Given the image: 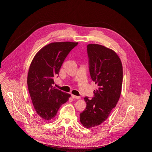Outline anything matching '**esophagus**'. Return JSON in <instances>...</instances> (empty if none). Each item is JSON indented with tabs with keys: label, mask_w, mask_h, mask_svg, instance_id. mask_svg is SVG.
<instances>
[{
	"label": "esophagus",
	"mask_w": 152,
	"mask_h": 152,
	"mask_svg": "<svg viewBox=\"0 0 152 152\" xmlns=\"http://www.w3.org/2000/svg\"><path fill=\"white\" fill-rule=\"evenodd\" d=\"M72 97L73 99H80V98L79 96H76L73 94H72Z\"/></svg>",
	"instance_id": "34e87169"
}]
</instances>
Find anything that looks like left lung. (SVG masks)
I'll return each mask as SVG.
<instances>
[{
  "label": "left lung",
  "instance_id": "8db88e82",
  "mask_svg": "<svg viewBox=\"0 0 152 152\" xmlns=\"http://www.w3.org/2000/svg\"><path fill=\"white\" fill-rule=\"evenodd\" d=\"M87 53L90 76L97 88L92 99L84 98L86 106L80 114V121L90 129L104 122L116 106L121 92L123 66L118 55L103 46L90 44Z\"/></svg>",
  "mask_w": 152,
  "mask_h": 152
}]
</instances>
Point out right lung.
Listing matches in <instances>:
<instances>
[{
    "label": "right lung",
    "instance_id": "right-lung-1",
    "mask_svg": "<svg viewBox=\"0 0 152 152\" xmlns=\"http://www.w3.org/2000/svg\"><path fill=\"white\" fill-rule=\"evenodd\" d=\"M78 42H55L43 47L35 55L28 71L27 83L35 111L42 119L55 117L61 106L71 95L53 87V77L69 52Z\"/></svg>",
    "mask_w": 152,
    "mask_h": 152
}]
</instances>
